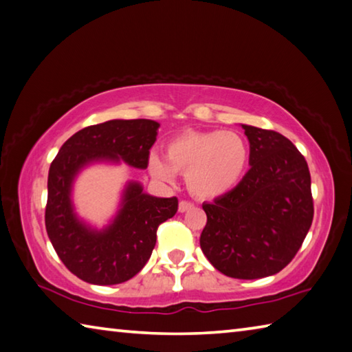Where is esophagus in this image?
<instances>
[{
    "label": "esophagus",
    "instance_id": "obj_1",
    "mask_svg": "<svg viewBox=\"0 0 352 352\" xmlns=\"http://www.w3.org/2000/svg\"><path fill=\"white\" fill-rule=\"evenodd\" d=\"M192 208H194V203H190L188 200H182L180 204H178V210H180V212H186V210Z\"/></svg>",
    "mask_w": 352,
    "mask_h": 352
}]
</instances>
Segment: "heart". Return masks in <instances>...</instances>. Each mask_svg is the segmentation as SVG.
Instances as JSON below:
<instances>
[{"label":"heart","mask_w":352,"mask_h":352,"mask_svg":"<svg viewBox=\"0 0 352 352\" xmlns=\"http://www.w3.org/2000/svg\"><path fill=\"white\" fill-rule=\"evenodd\" d=\"M251 149L235 131H188L168 142L164 158L151 155L149 169L158 180L172 182L174 172L186 178L190 194L214 198L237 186Z\"/></svg>","instance_id":"b5f03b06"}]
</instances>
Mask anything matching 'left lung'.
<instances>
[{
  "instance_id": "1",
  "label": "left lung",
  "mask_w": 352,
  "mask_h": 352,
  "mask_svg": "<svg viewBox=\"0 0 352 352\" xmlns=\"http://www.w3.org/2000/svg\"><path fill=\"white\" fill-rule=\"evenodd\" d=\"M251 144L243 180L204 203L200 246L217 271L232 278L274 276L291 263L308 234L314 201L305 157L282 133L243 124Z\"/></svg>"
}]
</instances>
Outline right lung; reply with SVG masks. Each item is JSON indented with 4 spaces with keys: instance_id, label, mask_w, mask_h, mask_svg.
<instances>
[{
    "instance_id": "1",
    "label": "right lung",
    "mask_w": 352,
    "mask_h": 352,
    "mask_svg": "<svg viewBox=\"0 0 352 352\" xmlns=\"http://www.w3.org/2000/svg\"><path fill=\"white\" fill-rule=\"evenodd\" d=\"M158 123L152 120H111L74 133L49 169L44 221L49 240L67 270L92 285L127 282L151 258L157 229L178 209L177 197L157 198L143 194L137 183L124 192L123 208L104 231H91L70 204V186L76 172L95 160H124L146 169Z\"/></svg>"
}]
</instances>
